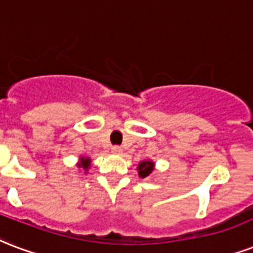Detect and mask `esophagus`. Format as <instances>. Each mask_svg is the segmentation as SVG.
Returning a JSON list of instances; mask_svg holds the SVG:
<instances>
[{
  "instance_id": "obj_1",
  "label": "esophagus",
  "mask_w": 253,
  "mask_h": 253,
  "mask_svg": "<svg viewBox=\"0 0 253 253\" xmlns=\"http://www.w3.org/2000/svg\"><path fill=\"white\" fill-rule=\"evenodd\" d=\"M111 151H113L114 154H121V152H122V147H121V146H113V147H111Z\"/></svg>"
}]
</instances>
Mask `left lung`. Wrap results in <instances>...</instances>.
Masks as SVG:
<instances>
[{"mask_svg":"<svg viewBox=\"0 0 253 253\" xmlns=\"http://www.w3.org/2000/svg\"><path fill=\"white\" fill-rule=\"evenodd\" d=\"M152 171H154V162L143 161L138 165V173L140 178H147Z\"/></svg>","mask_w":253,"mask_h":253,"instance_id":"obj_1","label":"left lung"}]
</instances>
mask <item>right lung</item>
I'll use <instances>...</instances> for the list:
<instances>
[{
    "instance_id": "obj_1",
    "label": "right lung",
    "mask_w": 253,
    "mask_h": 253,
    "mask_svg": "<svg viewBox=\"0 0 253 253\" xmlns=\"http://www.w3.org/2000/svg\"><path fill=\"white\" fill-rule=\"evenodd\" d=\"M78 167H81V169H84V171H87L88 167H90V158L81 157V162H80V163H78Z\"/></svg>"
}]
</instances>
